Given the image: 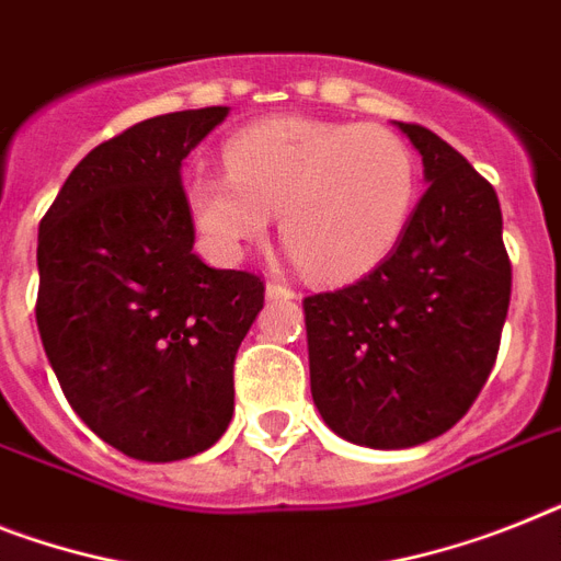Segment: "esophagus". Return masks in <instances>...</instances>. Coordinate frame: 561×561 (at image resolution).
Instances as JSON below:
<instances>
[{
  "label": "esophagus",
  "mask_w": 561,
  "mask_h": 561,
  "mask_svg": "<svg viewBox=\"0 0 561 561\" xmlns=\"http://www.w3.org/2000/svg\"><path fill=\"white\" fill-rule=\"evenodd\" d=\"M266 298L270 300H295V291H291L289 286L266 284Z\"/></svg>",
  "instance_id": "obj_1"
}]
</instances>
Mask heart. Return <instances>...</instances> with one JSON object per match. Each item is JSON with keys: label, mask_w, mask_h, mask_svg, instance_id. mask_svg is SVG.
Returning a JSON list of instances; mask_svg holds the SVG:
<instances>
[{"label": "heart", "mask_w": 561, "mask_h": 561, "mask_svg": "<svg viewBox=\"0 0 561 561\" xmlns=\"http://www.w3.org/2000/svg\"><path fill=\"white\" fill-rule=\"evenodd\" d=\"M229 174L201 171L188 208L220 254H240L280 215L295 261L323 284L378 270L413 217L419 171L398 134L378 125L272 117L226 142Z\"/></svg>", "instance_id": "obj_1"}]
</instances>
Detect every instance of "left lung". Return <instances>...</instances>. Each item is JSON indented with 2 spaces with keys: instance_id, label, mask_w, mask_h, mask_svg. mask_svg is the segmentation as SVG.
<instances>
[{
  "instance_id": "8db88e82",
  "label": "left lung",
  "mask_w": 561,
  "mask_h": 561,
  "mask_svg": "<svg viewBox=\"0 0 561 561\" xmlns=\"http://www.w3.org/2000/svg\"><path fill=\"white\" fill-rule=\"evenodd\" d=\"M396 128L427 183L404 238L358 284L304 300L314 407L335 436L373 450L438 438L470 410L511 304L493 186L427 128Z\"/></svg>"
}]
</instances>
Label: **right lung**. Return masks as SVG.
<instances>
[{"label":"right lung","instance_id":"right-lung-1","mask_svg":"<svg viewBox=\"0 0 561 561\" xmlns=\"http://www.w3.org/2000/svg\"><path fill=\"white\" fill-rule=\"evenodd\" d=\"M226 105L131 125L80 160L39 224L36 327L68 404L114 450L180 461L234 413V355L261 277L194 247L180 169Z\"/></svg>","mask_w":561,"mask_h":561}]
</instances>
